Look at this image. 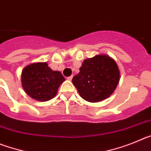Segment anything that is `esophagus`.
<instances>
[{
    "label": "esophagus",
    "mask_w": 151,
    "mask_h": 151,
    "mask_svg": "<svg viewBox=\"0 0 151 151\" xmlns=\"http://www.w3.org/2000/svg\"><path fill=\"white\" fill-rule=\"evenodd\" d=\"M72 78H73V76H71L67 77V78H66V79H67V80H69V81H71Z\"/></svg>",
    "instance_id": "obj_1"
}]
</instances>
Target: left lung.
I'll use <instances>...</instances> for the list:
<instances>
[{"mask_svg": "<svg viewBox=\"0 0 151 151\" xmlns=\"http://www.w3.org/2000/svg\"><path fill=\"white\" fill-rule=\"evenodd\" d=\"M79 70L73 78V83L80 96L88 102H98L110 97L120 79L116 61L104 54L85 60Z\"/></svg>", "mask_w": 151, "mask_h": 151, "instance_id": "obj_1", "label": "left lung"}]
</instances>
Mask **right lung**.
<instances>
[{
  "mask_svg": "<svg viewBox=\"0 0 151 151\" xmlns=\"http://www.w3.org/2000/svg\"><path fill=\"white\" fill-rule=\"evenodd\" d=\"M65 81L60 72L53 71L47 63H35L22 71L21 82L26 94L33 99L47 101L55 97Z\"/></svg>",
  "mask_w": 151,
  "mask_h": 151,
  "instance_id": "1",
  "label": "right lung"
}]
</instances>
